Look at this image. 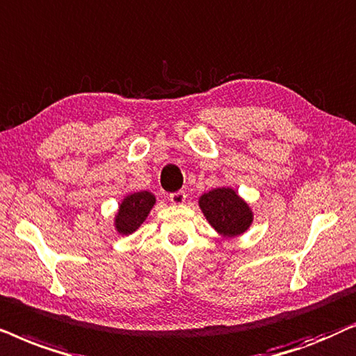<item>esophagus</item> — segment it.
<instances>
[{
    "instance_id": "1",
    "label": "esophagus",
    "mask_w": 356,
    "mask_h": 356,
    "mask_svg": "<svg viewBox=\"0 0 356 356\" xmlns=\"http://www.w3.org/2000/svg\"><path fill=\"white\" fill-rule=\"evenodd\" d=\"M186 198H187V195H186V192L184 191H177V192H172L169 195V200L174 203V205H182L184 202H186Z\"/></svg>"
}]
</instances>
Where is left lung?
Masks as SVG:
<instances>
[{
  "instance_id": "1",
  "label": "left lung",
  "mask_w": 356,
  "mask_h": 356,
  "mask_svg": "<svg viewBox=\"0 0 356 356\" xmlns=\"http://www.w3.org/2000/svg\"><path fill=\"white\" fill-rule=\"evenodd\" d=\"M203 215L218 233L225 236H238L244 233L252 222V211L241 200L233 188L221 187L203 193L198 200Z\"/></svg>"
}]
</instances>
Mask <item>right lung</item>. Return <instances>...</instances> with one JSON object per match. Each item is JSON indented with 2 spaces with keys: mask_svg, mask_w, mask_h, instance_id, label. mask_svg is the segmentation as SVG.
<instances>
[{
  "mask_svg": "<svg viewBox=\"0 0 356 356\" xmlns=\"http://www.w3.org/2000/svg\"><path fill=\"white\" fill-rule=\"evenodd\" d=\"M156 203V198L149 192H136L127 195L120 203L115 215V227L120 234H130L140 227L146 220L151 208Z\"/></svg>",
  "mask_w": 356,
  "mask_h": 356,
  "instance_id": "obj_1",
  "label": "right lung"
}]
</instances>
